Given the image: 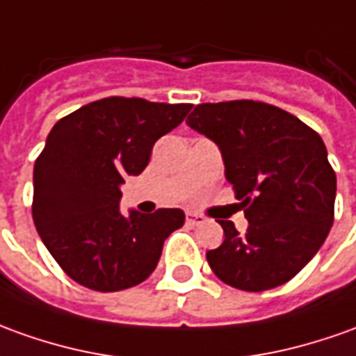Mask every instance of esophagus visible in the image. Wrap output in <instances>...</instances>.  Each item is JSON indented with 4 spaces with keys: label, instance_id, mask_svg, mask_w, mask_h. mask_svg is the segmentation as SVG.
I'll return each mask as SVG.
<instances>
[{
    "label": "esophagus",
    "instance_id": "esophagus-1",
    "mask_svg": "<svg viewBox=\"0 0 356 356\" xmlns=\"http://www.w3.org/2000/svg\"><path fill=\"white\" fill-rule=\"evenodd\" d=\"M186 220H188V225L195 227V225H202V222H205V217H203V215H200V213L188 211V213H186Z\"/></svg>",
    "mask_w": 356,
    "mask_h": 356
}]
</instances>
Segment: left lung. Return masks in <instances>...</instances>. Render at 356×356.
Listing matches in <instances>:
<instances>
[{
    "label": "left lung",
    "instance_id": "left-lung-1",
    "mask_svg": "<svg viewBox=\"0 0 356 356\" xmlns=\"http://www.w3.org/2000/svg\"><path fill=\"white\" fill-rule=\"evenodd\" d=\"M186 124L219 147L246 234L219 220L225 240L207 252L222 283L275 289L316 256L333 225L337 180L322 137L281 108L256 100L197 104Z\"/></svg>",
    "mask_w": 356,
    "mask_h": 356
}]
</instances>
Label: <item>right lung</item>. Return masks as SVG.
Wrapping results in <instances>:
<instances>
[{
  "label": "right lung",
  "instance_id": "1",
  "mask_svg": "<svg viewBox=\"0 0 356 356\" xmlns=\"http://www.w3.org/2000/svg\"><path fill=\"white\" fill-rule=\"evenodd\" d=\"M192 104L145 99L90 102L51 127L34 163L33 219L51 257L79 285L114 293L154 271L182 209L122 215L127 176L145 170L156 139L180 126Z\"/></svg>",
  "mask_w": 356,
  "mask_h": 356
}]
</instances>
